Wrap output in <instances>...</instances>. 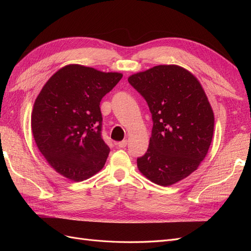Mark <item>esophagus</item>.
I'll return each mask as SVG.
<instances>
[{
	"instance_id": "esophagus-1",
	"label": "esophagus",
	"mask_w": 251,
	"mask_h": 251,
	"mask_svg": "<svg viewBox=\"0 0 251 251\" xmlns=\"http://www.w3.org/2000/svg\"><path fill=\"white\" fill-rule=\"evenodd\" d=\"M117 146H118L119 148H126V147L127 146V140H126V139H124L123 141H119V142L117 143Z\"/></svg>"
}]
</instances>
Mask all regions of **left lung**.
<instances>
[{
	"mask_svg": "<svg viewBox=\"0 0 251 251\" xmlns=\"http://www.w3.org/2000/svg\"><path fill=\"white\" fill-rule=\"evenodd\" d=\"M146 100L153 128L139 171L154 183L172 185L197 170L206 156L215 118L200 82L179 66L159 65L128 77Z\"/></svg>",
	"mask_w": 251,
	"mask_h": 251,
	"instance_id": "obj_1",
	"label": "left lung"
}]
</instances>
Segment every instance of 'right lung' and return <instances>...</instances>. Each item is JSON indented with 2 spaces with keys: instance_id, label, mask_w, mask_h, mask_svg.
<instances>
[{
  "instance_id": "right-lung-1",
  "label": "right lung",
  "mask_w": 251,
  "mask_h": 251,
  "mask_svg": "<svg viewBox=\"0 0 251 251\" xmlns=\"http://www.w3.org/2000/svg\"><path fill=\"white\" fill-rule=\"evenodd\" d=\"M123 77L69 65L53 74L33 105L31 127L43 156L57 173L82 181L100 172L109 156L100 101Z\"/></svg>"
}]
</instances>
